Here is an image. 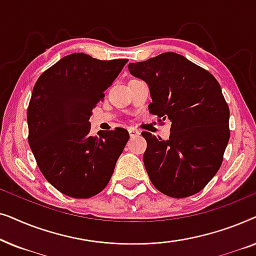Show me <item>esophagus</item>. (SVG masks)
I'll list each match as a JSON object with an SVG mask.
<instances>
[{"mask_svg":"<svg viewBox=\"0 0 256 256\" xmlns=\"http://www.w3.org/2000/svg\"><path fill=\"white\" fill-rule=\"evenodd\" d=\"M128 132H129V135H130V138H136V136H138L140 134H141V132H140L138 129H135V128H129Z\"/></svg>","mask_w":256,"mask_h":256,"instance_id":"esophagus-1","label":"esophagus"}]
</instances>
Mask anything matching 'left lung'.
<instances>
[{
  "label": "left lung",
  "mask_w": 256,
  "mask_h": 256,
  "mask_svg": "<svg viewBox=\"0 0 256 256\" xmlns=\"http://www.w3.org/2000/svg\"><path fill=\"white\" fill-rule=\"evenodd\" d=\"M128 68L148 84L150 113L171 121L166 141L142 132L146 141L143 162L150 180L169 197L197 194L218 172L230 140V108L219 82L174 52L130 62Z\"/></svg>",
  "instance_id": "1"
}]
</instances>
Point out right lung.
Returning a JSON list of instances; mask_svg holds the SVG:
<instances>
[{"label": "right lung", "instance_id": "add662e5", "mask_svg": "<svg viewBox=\"0 0 256 256\" xmlns=\"http://www.w3.org/2000/svg\"><path fill=\"white\" fill-rule=\"evenodd\" d=\"M127 62L72 54L42 73L34 84L26 114L28 140L42 174L62 194L93 197L113 174L128 132L115 128L90 135L88 120Z\"/></svg>", "mask_w": 256, "mask_h": 256}]
</instances>
